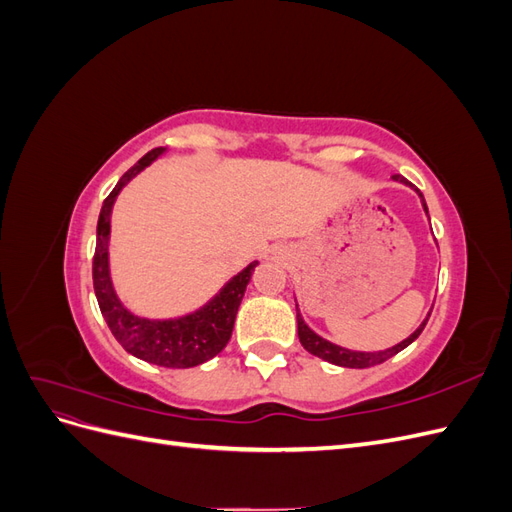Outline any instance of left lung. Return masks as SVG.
<instances>
[{"label": "left lung", "mask_w": 512, "mask_h": 512, "mask_svg": "<svg viewBox=\"0 0 512 512\" xmlns=\"http://www.w3.org/2000/svg\"><path fill=\"white\" fill-rule=\"evenodd\" d=\"M393 179L399 181V183L412 185L410 181H406L401 175H393ZM416 194L421 196L423 209H425V213H427V203H425L423 194L418 192V190H416ZM427 320H429V314H427V318L423 320L421 327H418L408 339H404V342H399V344L393 346V348H386V350H380V352H359V350H348V348H342V346H335V344L327 342V339H324V337L316 335L312 329L307 327L305 320L301 318L299 305H297V327H299V342H301V346H303L309 354L318 356V359H322V361H329V363L339 365V367H352V369H365V367H374V365H380V363H384V361H389L391 356H395L397 352L408 348V346L414 342V339L423 333Z\"/></svg>", "instance_id": "obj_1"}]
</instances>
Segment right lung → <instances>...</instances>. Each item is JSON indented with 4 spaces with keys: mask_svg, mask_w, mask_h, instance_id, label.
Segmentation results:
<instances>
[{
    "mask_svg": "<svg viewBox=\"0 0 512 512\" xmlns=\"http://www.w3.org/2000/svg\"><path fill=\"white\" fill-rule=\"evenodd\" d=\"M162 153V147L151 149L147 156L138 160L117 181L113 192L104 200L96 232L94 290L108 329H111L117 342L126 348V352L153 365L185 369L213 359L215 354H220L226 348L232 327H235L241 299L247 284L252 280V271L256 269L258 260L250 262L207 305L188 316L149 320L132 314L130 309L121 305L111 282V269H108V239H111L113 205L123 185H128L145 166L160 158Z\"/></svg>",
    "mask_w": 512,
    "mask_h": 512,
    "instance_id": "right-lung-1",
    "label": "right lung"
}]
</instances>
